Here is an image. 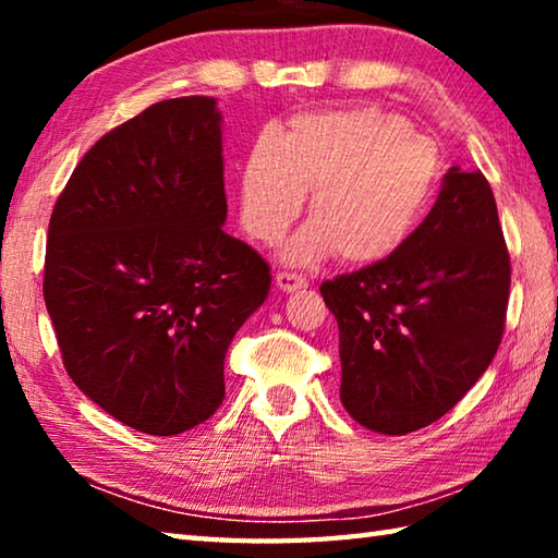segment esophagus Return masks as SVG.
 <instances>
[{
  "instance_id": "34e87169",
  "label": "esophagus",
  "mask_w": 558,
  "mask_h": 558,
  "mask_svg": "<svg viewBox=\"0 0 558 558\" xmlns=\"http://www.w3.org/2000/svg\"><path fill=\"white\" fill-rule=\"evenodd\" d=\"M276 286L280 292H295L307 288V278L298 276V272H288V270H280L276 276Z\"/></svg>"
}]
</instances>
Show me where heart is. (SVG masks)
I'll return each mask as SVG.
<instances>
[{
    "label": "heart",
    "instance_id": "1",
    "mask_svg": "<svg viewBox=\"0 0 558 558\" xmlns=\"http://www.w3.org/2000/svg\"><path fill=\"white\" fill-rule=\"evenodd\" d=\"M440 179V153L411 122L376 108L305 112L286 135L263 132L241 167V223L251 239L276 243L313 189V221L282 258L315 266L337 256L372 266L421 229Z\"/></svg>",
    "mask_w": 558,
    "mask_h": 558
}]
</instances>
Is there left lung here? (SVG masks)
<instances>
[{
    "label": "left lung",
    "instance_id": "left-lung-1",
    "mask_svg": "<svg viewBox=\"0 0 558 558\" xmlns=\"http://www.w3.org/2000/svg\"><path fill=\"white\" fill-rule=\"evenodd\" d=\"M509 280L485 174L448 169L438 202L409 243L319 288L339 327L347 413L386 436L446 415L497 354Z\"/></svg>",
    "mask_w": 558,
    "mask_h": 558
}]
</instances>
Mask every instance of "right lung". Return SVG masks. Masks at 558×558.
Returning <instances> with one entry per match:
<instances>
[{
	"mask_svg": "<svg viewBox=\"0 0 558 558\" xmlns=\"http://www.w3.org/2000/svg\"><path fill=\"white\" fill-rule=\"evenodd\" d=\"M221 112L149 106L93 145L53 206L44 300L73 384L125 426L177 436L226 393L233 335L270 268L226 221Z\"/></svg>",
	"mask_w": 558,
	"mask_h": 558,
	"instance_id": "add662e5",
	"label": "right lung"
}]
</instances>
